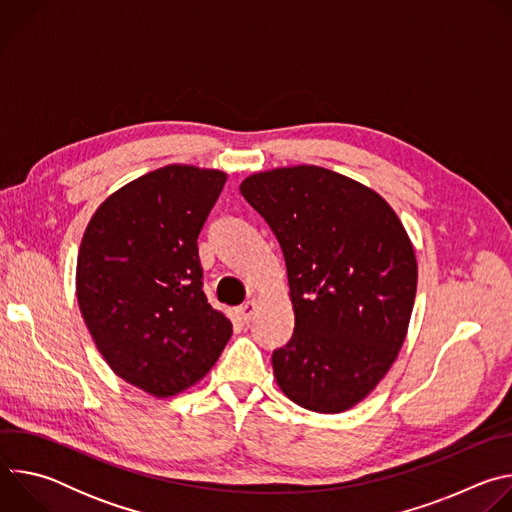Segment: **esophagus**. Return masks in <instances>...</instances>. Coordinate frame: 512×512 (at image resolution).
Returning <instances> with one entry per match:
<instances>
[{
    "label": "esophagus",
    "mask_w": 512,
    "mask_h": 512,
    "mask_svg": "<svg viewBox=\"0 0 512 512\" xmlns=\"http://www.w3.org/2000/svg\"><path fill=\"white\" fill-rule=\"evenodd\" d=\"M255 310H257V302H255V300H249V302H245L243 306H239L237 314H239V318L247 324V322H251V318L255 316Z\"/></svg>",
    "instance_id": "34e87169"
}]
</instances>
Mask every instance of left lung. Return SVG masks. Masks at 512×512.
Returning a JSON list of instances; mask_svg holds the SVG:
<instances>
[{
  "label": "left lung",
  "mask_w": 512,
  "mask_h": 512,
  "mask_svg": "<svg viewBox=\"0 0 512 512\" xmlns=\"http://www.w3.org/2000/svg\"><path fill=\"white\" fill-rule=\"evenodd\" d=\"M283 251L296 328L273 350L279 389L300 407L340 413L387 375L407 336L417 259L375 190L320 166L241 182Z\"/></svg>",
  "instance_id": "obj_1"
}]
</instances>
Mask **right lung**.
<instances>
[{
    "mask_svg": "<svg viewBox=\"0 0 512 512\" xmlns=\"http://www.w3.org/2000/svg\"><path fill=\"white\" fill-rule=\"evenodd\" d=\"M225 182L221 170H154L113 192L81 241L85 324L111 371L154 397L198 383L233 334L204 296L198 257V235Z\"/></svg>",
    "mask_w": 512,
    "mask_h": 512,
    "instance_id": "1",
    "label": "right lung"
}]
</instances>
